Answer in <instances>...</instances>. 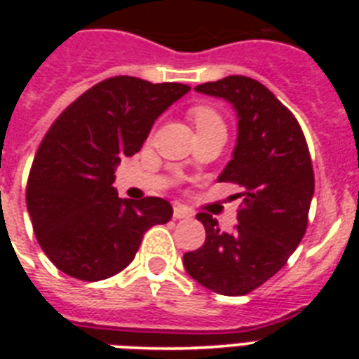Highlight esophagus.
Segmentation results:
<instances>
[{
  "label": "esophagus",
  "instance_id": "obj_1",
  "mask_svg": "<svg viewBox=\"0 0 359 359\" xmlns=\"http://www.w3.org/2000/svg\"><path fill=\"white\" fill-rule=\"evenodd\" d=\"M192 210L187 207H183V205H177V207H174V219H192Z\"/></svg>",
  "mask_w": 359,
  "mask_h": 359
}]
</instances>
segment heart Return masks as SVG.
I'll use <instances>...</instances> for the list:
<instances>
[{"instance_id": "1", "label": "heart", "mask_w": 359, "mask_h": 359, "mask_svg": "<svg viewBox=\"0 0 359 359\" xmlns=\"http://www.w3.org/2000/svg\"><path fill=\"white\" fill-rule=\"evenodd\" d=\"M190 118H192V122L196 123V128H201V126H207V123L221 122L217 113H215L212 107H207V106L194 107V109L190 111Z\"/></svg>"}]
</instances>
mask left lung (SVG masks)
Segmentation results:
<instances>
[{
	"label": "left lung",
	"mask_w": 359,
	"mask_h": 359,
	"mask_svg": "<svg viewBox=\"0 0 359 359\" xmlns=\"http://www.w3.org/2000/svg\"><path fill=\"white\" fill-rule=\"evenodd\" d=\"M196 91L224 98L236 109L237 144L217 182L244 192L231 231L219 230L210 214L196 215L207 239L183 255V264L207 290L239 297L273 277L302 241L315 192L313 163L300 123L259 81L230 75Z\"/></svg>",
	"instance_id": "obj_1"
}]
</instances>
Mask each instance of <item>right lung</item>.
I'll use <instances>...</instances> for the list:
<instances>
[{
  "label": "right lung",
  "mask_w": 359,
  "mask_h": 359,
  "mask_svg": "<svg viewBox=\"0 0 359 359\" xmlns=\"http://www.w3.org/2000/svg\"><path fill=\"white\" fill-rule=\"evenodd\" d=\"M190 86L128 75L98 82L62 111L44 135L27 183L37 243L66 275L97 282L135 259L144 233L172 217L161 198H118L122 156H133L152 123Z\"/></svg>",
  "instance_id": "right-lung-1"
}]
</instances>
